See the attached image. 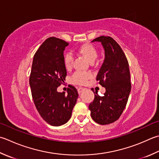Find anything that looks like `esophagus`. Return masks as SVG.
Instances as JSON below:
<instances>
[{
    "instance_id": "1",
    "label": "esophagus",
    "mask_w": 159,
    "mask_h": 159,
    "mask_svg": "<svg viewBox=\"0 0 159 159\" xmlns=\"http://www.w3.org/2000/svg\"><path fill=\"white\" fill-rule=\"evenodd\" d=\"M84 90V88H78V92H79V94H80V93H81Z\"/></svg>"
}]
</instances>
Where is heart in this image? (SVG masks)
Segmentation results:
<instances>
[{
    "label": "heart",
    "mask_w": 159,
    "mask_h": 159,
    "mask_svg": "<svg viewBox=\"0 0 159 159\" xmlns=\"http://www.w3.org/2000/svg\"><path fill=\"white\" fill-rule=\"evenodd\" d=\"M79 54L82 55L90 63H93L98 56L97 49L91 43H84L77 49ZM73 57L70 54H67L64 57V65L67 69H70L72 67ZM92 74L89 72H83V71H76L71 77V82L76 85H83L90 79Z\"/></svg>",
    "instance_id": "heart-1"
}]
</instances>
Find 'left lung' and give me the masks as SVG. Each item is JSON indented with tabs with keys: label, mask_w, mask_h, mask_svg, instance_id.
Masks as SVG:
<instances>
[{
	"label": "left lung",
	"mask_w": 159,
	"mask_h": 159,
	"mask_svg": "<svg viewBox=\"0 0 159 159\" xmlns=\"http://www.w3.org/2000/svg\"><path fill=\"white\" fill-rule=\"evenodd\" d=\"M101 42L105 50V60L96 80L105 88L102 96L97 92L89 105L91 116L100 125H108L119 119L131 91L129 64L120 45L110 36H101L92 42Z\"/></svg>",
	"instance_id": "1"
}]
</instances>
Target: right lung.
Listing matches in <instances>:
<instances>
[{
  "label": "right lung",
  "instance_id": "1",
  "mask_svg": "<svg viewBox=\"0 0 159 159\" xmlns=\"http://www.w3.org/2000/svg\"><path fill=\"white\" fill-rule=\"evenodd\" d=\"M69 43L50 37L39 47L34 56L30 85L34 105L45 121L53 126L66 123L71 116L79 94L74 86L65 92L57 88L67 76L63 52Z\"/></svg>",
  "mask_w": 159,
  "mask_h": 159
}]
</instances>
